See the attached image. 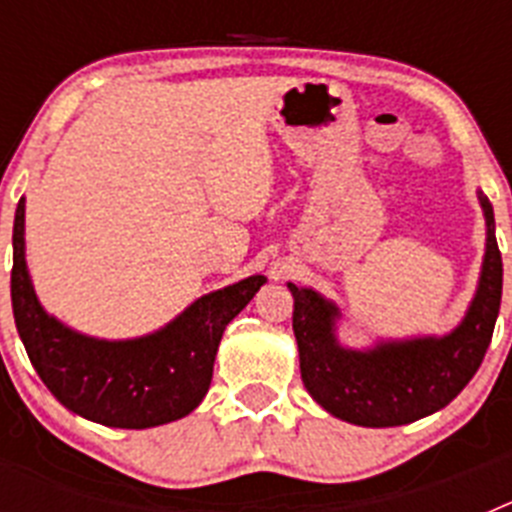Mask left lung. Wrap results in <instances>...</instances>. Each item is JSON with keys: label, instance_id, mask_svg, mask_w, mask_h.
Listing matches in <instances>:
<instances>
[{"label": "left lung", "instance_id": "1", "mask_svg": "<svg viewBox=\"0 0 512 512\" xmlns=\"http://www.w3.org/2000/svg\"><path fill=\"white\" fill-rule=\"evenodd\" d=\"M479 202L487 220L485 264L467 318L449 336L379 343L372 351L341 348L333 336L336 307L312 289L289 284L302 382L330 415L366 428L413 423L446 408L477 374L503 297V256L492 205L485 194H479Z\"/></svg>", "mask_w": 512, "mask_h": 512}]
</instances>
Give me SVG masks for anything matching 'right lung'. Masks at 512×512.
<instances>
[{
  "mask_svg": "<svg viewBox=\"0 0 512 512\" xmlns=\"http://www.w3.org/2000/svg\"><path fill=\"white\" fill-rule=\"evenodd\" d=\"M266 277L205 295L153 336L97 341L45 315L25 266V200L12 230V312L30 364L63 408L110 428H153L192 413L212 382L217 346L230 320Z\"/></svg>",
  "mask_w": 512,
  "mask_h": 512,
  "instance_id": "1",
  "label": "right lung"
}]
</instances>
